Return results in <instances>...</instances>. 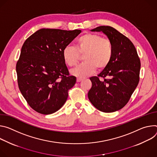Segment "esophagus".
I'll use <instances>...</instances> for the list:
<instances>
[{"instance_id":"esophagus-1","label":"esophagus","mask_w":157,"mask_h":157,"mask_svg":"<svg viewBox=\"0 0 157 157\" xmlns=\"http://www.w3.org/2000/svg\"><path fill=\"white\" fill-rule=\"evenodd\" d=\"M82 80H83V79L81 78H77V82H81Z\"/></svg>"}]
</instances>
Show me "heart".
<instances>
[{"label":"heart","mask_w":157,"mask_h":157,"mask_svg":"<svg viewBox=\"0 0 157 157\" xmlns=\"http://www.w3.org/2000/svg\"><path fill=\"white\" fill-rule=\"evenodd\" d=\"M83 55L85 62L71 72L78 78L92 75L96 68L98 71H103L109 65L113 56L112 44L99 34L86 33L77 39L75 48L67 45L62 52L65 63L72 68L77 65L80 56Z\"/></svg>","instance_id":"1"}]
</instances>
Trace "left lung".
<instances>
[{
	"instance_id": "1",
	"label": "left lung",
	"mask_w": 157,
	"mask_h": 157,
	"mask_svg": "<svg viewBox=\"0 0 157 157\" xmlns=\"http://www.w3.org/2000/svg\"><path fill=\"white\" fill-rule=\"evenodd\" d=\"M102 32L111 41L113 56L109 65L97 77L90 78L92 86L88 97L98 110L110 113L122 109L139 82L140 61L133 43L110 26L91 30Z\"/></svg>"
}]
</instances>
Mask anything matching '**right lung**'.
Masks as SVG:
<instances>
[{
	"instance_id": "1",
	"label": "right lung",
	"mask_w": 157,
	"mask_h": 157,
	"mask_svg": "<svg viewBox=\"0 0 157 157\" xmlns=\"http://www.w3.org/2000/svg\"><path fill=\"white\" fill-rule=\"evenodd\" d=\"M80 30L41 29L24 43L16 65L19 88L32 109L49 115L58 111L76 83L63 60V48Z\"/></svg>"
}]
</instances>
